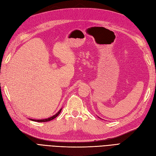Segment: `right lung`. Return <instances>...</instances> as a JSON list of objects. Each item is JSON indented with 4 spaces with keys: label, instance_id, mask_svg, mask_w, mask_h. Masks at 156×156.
<instances>
[{
    "label": "right lung",
    "instance_id": "1",
    "mask_svg": "<svg viewBox=\"0 0 156 156\" xmlns=\"http://www.w3.org/2000/svg\"><path fill=\"white\" fill-rule=\"evenodd\" d=\"M62 109H60V110H59L58 112V113H56L55 115H54L53 116H52V117H49V118H48V119H30L31 120H32V121H37V122H47V121H51V120H52V119H54V118H56V117L60 114V112H61V111H62Z\"/></svg>",
    "mask_w": 156,
    "mask_h": 156
}]
</instances>
